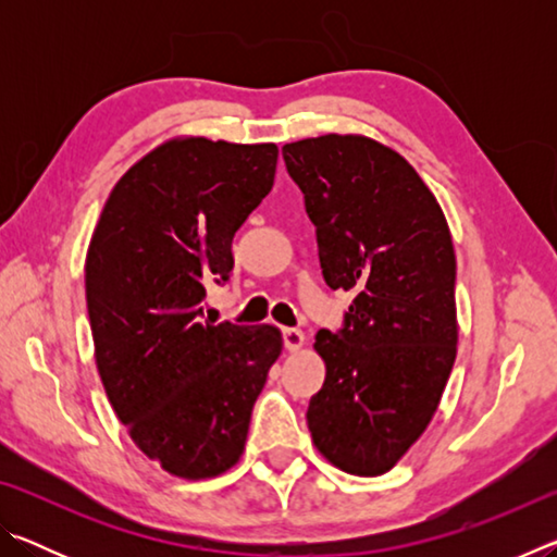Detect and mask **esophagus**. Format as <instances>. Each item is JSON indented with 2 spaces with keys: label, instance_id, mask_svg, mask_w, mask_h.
<instances>
[{
  "label": "esophagus",
  "instance_id": "34e87169",
  "mask_svg": "<svg viewBox=\"0 0 557 557\" xmlns=\"http://www.w3.org/2000/svg\"><path fill=\"white\" fill-rule=\"evenodd\" d=\"M282 338H285L287 351H299V348L307 342L305 332H299V329H282Z\"/></svg>",
  "mask_w": 557,
  "mask_h": 557
}]
</instances>
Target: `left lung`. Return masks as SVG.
Masks as SVG:
<instances>
[{
	"mask_svg": "<svg viewBox=\"0 0 557 557\" xmlns=\"http://www.w3.org/2000/svg\"><path fill=\"white\" fill-rule=\"evenodd\" d=\"M282 157L317 225L326 285L356 295L342 332L317 334L326 379L307 425L334 467L379 476L428 430L457 358L449 225L408 159L371 137H309Z\"/></svg>",
	"mask_w": 557,
	"mask_h": 557,
	"instance_id": "8db88e82",
	"label": "left lung"
}]
</instances>
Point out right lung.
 I'll return each mask as SVG.
<instances>
[{"instance_id": "1", "label": "right lung", "mask_w": 557, "mask_h": 557, "mask_svg": "<svg viewBox=\"0 0 557 557\" xmlns=\"http://www.w3.org/2000/svg\"><path fill=\"white\" fill-rule=\"evenodd\" d=\"M277 145L166 139L112 188L86 256L100 381L135 445L178 479L238 465L282 354L277 326L203 319L231 243L275 182Z\"/></svg>"}]
</instances>
